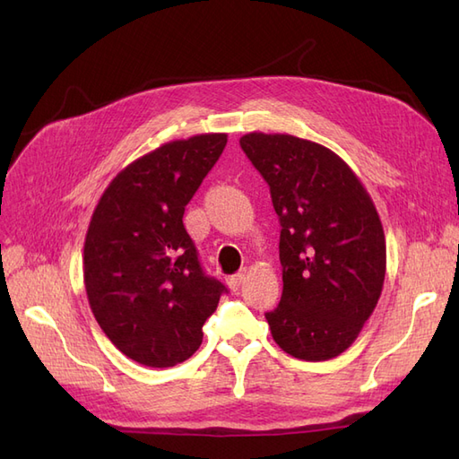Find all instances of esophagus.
Returning a JSON list of instances; mask_svg holds the SVG:
<instances>
[{"mask_svg": "<svg viewBox=\"0 0 459 459\" xmlns=\"http://www.w3.org/2000/svg\"><path fill=\"white\" fill-rule=\"evenodd\" d=\"M245 283V273H235V275H230L228 277V285L231 290H239V287Z\"/></svg>", "mask_w": 459, "mask_h": 459, "instance_id": "esophagus-1", "label": "esophagus"}]
</instances>
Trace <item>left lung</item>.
Returning <instances> with one entry per match:
<instances>
[{
    "label": "left lung",
    "mask_w": 459,
    "mask_h": 459,
    "mask_svg": "<svg viewBox=\"0 0 459 459\" xmlns=\"http://www.w3.org/2000/svg\"><path fill=\"white\" fill-rule=\"evenodd\" d=\"M280 216L281 302L266 314L280 349L337 358L373 314L386 272L385 231L368 189L337 152L290 134H245Z\"/></svg>",
    "instance_id": "obj_1"
}]
</instances>
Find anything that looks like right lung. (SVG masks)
<instances>
[{"instance_id":"add662e5","label":"right lung","mask_w":459,"mask_h":459,"mask_svg":"<svg viewBox=\"0 0 459 459\" xmlns=\"http://www.w3.org/2000/svg\"><path fill=\"white\" fill-rule=\"evenodd\" d=\"M226 143L228 134L162 143L122 169L91 214L90 308L108 341L142 366L172 368L195 354L226 290L204 275L184 226L187 203Z\"/></svg>"}]
</instances>
